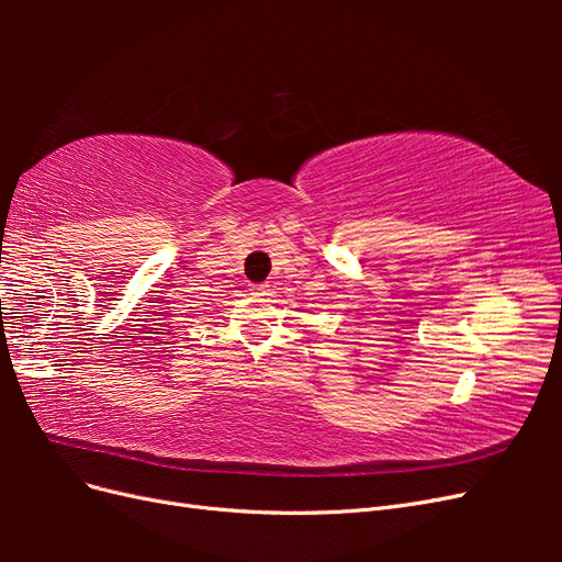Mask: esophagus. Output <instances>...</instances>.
<instances>
[{
  "mask_svg": "<svg viewBox=\"0 0 562 562\" xmlns=\"http://www.w3.org/2000/svg\"><path fill=\"white\" fill-rule=\"evenodd\" d=\"M250 291H252V295H267L269 293V283H255Z\"/></svg>",
  "mask_w": 562,
  "mask_h": 562,
  "instance_id": "34e87169",
  "label": "esophagus"
}]
</instances>
